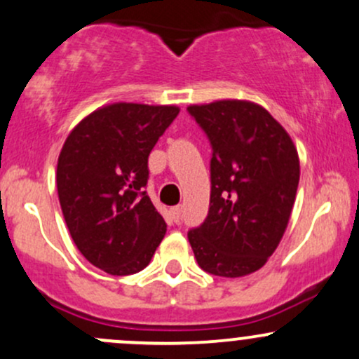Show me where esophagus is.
Wrapping results in <instances>:
<instances>
[{
    "instance_id": "esophagus-1",
    "label": "esophagus",
    "mask_w": 359,
    "mask_h": 359,
    "mask_svg": "<svg viewBox=\"0 0 359 359\" xmlns=\"http://www.w3.org/2000/svg\"><path fill=\"white\" fill-rule=\"evenodd\" d=\"M180 215H182V206H173L170 210V216L175 223L180 222Z\"/></svg>"
}]
</instances>
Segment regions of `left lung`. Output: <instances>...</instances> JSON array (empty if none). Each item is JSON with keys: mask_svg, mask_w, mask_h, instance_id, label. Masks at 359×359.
I'll list each match as a JSON object with an SVG mask.
<instances>
[{"mask_svg": "<svg viewBox=\"0 0 359 359\" xmlns=\"http://www.w3.org/2000/svg\"><path fill=\"white\" fill-rule=\"evenodd\" d=\"M187 112L211 143L210 211L187 233L199 267L222 278L261 269L288 226L300 180L288 133L261 105L218 100Z\"/></svg>", "mask_w": 359, "mask_h": 359, "instance_id": "left-lung-1", "label": "left lung"}]
</instances>
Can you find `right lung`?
Instances as JSON below:
<instances>
[{
  "instance_id": "add662e5",
  "label": "right lung",
  "mask_w": 359,
  "mask_h": 359,
  "mask_svg": "<svg viewBox=\"0 0 359 359\" xmlns=\"http://www.w3.org/2000/svg\"><path fill=\"white\" fill-rule=\"evenodd\" d=\"M179 114L175 105L110 104L86 116L62 144L57 196L71 238L112 276L140 273L167 224L148 198V156Z\"/></svg>"
}]
</instances>
